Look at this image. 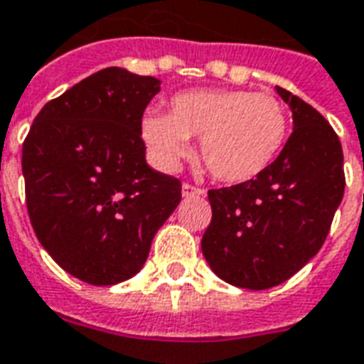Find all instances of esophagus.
<instances>
[{"label":"esophagus","instance_id":"34e87169","mask_svg":"<svg viewBox=\"0 0 364 364\" xmlns=\"http://www.w3.org/2000/svg\"><path fill=\"white\" fill-rule=\"evenodd\" d=\"M181 193H183V197H185V198L200 197V195H205V191L198 189V187H195V185H191V183H183Z\"/></svg>","mask_w":364,"mask_h":364}]
</instances>
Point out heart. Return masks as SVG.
Here are the masks:
<instances>
[{
	"instance_id": "obj_1",
	"label": "heart",
	"mask_w": 364,
	"mask_h": 364,
	"mask_svg": "<svg viewBox=\"0 0 364 364\" xmlns=\"http://www.w3.org/2000/svg\"><path fill=\"white\" fill-rule=\"evenodd\" d=\"M289 134L284 105L244 90H195L171 99L169 114L150 111L142 138L159 166L173 169L200 138V158L224 183H244L265 171Z\"/></svg>"
}]
</instances>
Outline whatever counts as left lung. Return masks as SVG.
Listing matches in <instances>:
<instances>
[{
  "label": "left lung",
  "mask_w": 364,
  "mask_h": 364,
  "mask_svg": "<svg viewBox=\"0 0 364 364\" xmlns=\"http://www.w3.org/2000/svg\"><path fill=\"white\" fill-rule=\"evenodd\" d=\"M292 134L255 179L208 191L213 220L200 247L222 281L265 290L289 281L326 242L345 191L343 150L312 105L277 87Z\"/></svg>",
  "instance_id": "8db88e82"
}]
</instances>
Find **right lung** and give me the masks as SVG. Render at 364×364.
<instances>
[{"label": "right lung", "mask_w": 364, "mask_h": 364, "mask_svg": "<svg viewBox=\"0 0 364 364\" xmlns=\"http://www.w3.org/2000/svg\"><path fill=\"white\" fill-rule=\"evenodd\" d=\"M159 80L105 68L36 114L23 144L31 224L60 267L97 287L134 277L181 200L146 164L142 114Z\"/></svg>", "instance_id": "add662e5"}]
</instances>
